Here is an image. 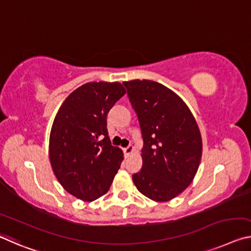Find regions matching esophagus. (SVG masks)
I'll use <instances>...</instances> for the list:
<instances>
[{
  "mask_svg": "<svg viewBox=\"0 0 251 251\" xmlns=\"http://www.w3.org/2000/svg\"><path fill=\"white\" fill-rule=\"evenodd\" d=\"M133 152H134V147L133 146H127L126 149H124V153H125V155L126 156H129L130 154H133Z\"/></svg>",
  "mask_w": 251,
  "mask_h": 251,
  "instance_id": "1",
  "label": "esophagus"
}]
</instances>
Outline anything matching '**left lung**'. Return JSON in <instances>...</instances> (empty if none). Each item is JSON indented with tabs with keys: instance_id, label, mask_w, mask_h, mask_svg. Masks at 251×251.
Wrapping results in <instances>:
<instances>
[{
	"instance_id": "8db88e82",
	"label": "left lung",
	"mask_w": 251,
	"mask_h": 251,
	"mask_svg": "<svg viewBox=\"0 0 251 251\" xmlns=\"http://www.w3.org/2000/svg\"><path fill=\"white\" fill-rule=\"evenodd\" d=\"M140 122L143 165L134 174L137 190L151 200L170 201L192 183L202 156V137L188 105L152 80L124 81Z\"/></svg>"
}]
</instances>
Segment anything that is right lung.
<instances>
[{
	"mask_svg": "<svg viewBox=\"0 0 251 251\" xmlns=\"http://www.w3.org/2000/svg\"><path fill=\"white\" fill-rule=\"evenodd\" d=\"M125 94L121 82H87L65 99L54 117L51 168L62 188L82 201L104 196L124 160L123 151L110 144L106 118Z\"/></svg>",
	"mask_w": 251,
	"mask_h": 251,
	"instance_id": "right-lung-1",
	"label": "right lung"
}]
</instances>
